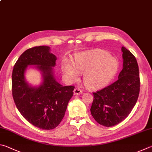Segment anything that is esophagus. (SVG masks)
Listing matches in <instances>:
<instances>
[{"mask_svg": "<svg viewBox=\"0 0 152 152\" xmlns=\"http://www.w3.org/2000/svg\"><path fill=\"white\" fill-rule=\"evenodd\" d=\"M82 93V90L80 89L79 88H76L74 90V95H79Z\"/></svg>", "mask_w": 152, "mask_h": 152, "instance_id": "obj_1", "label": "esophagus"}]
</instances>
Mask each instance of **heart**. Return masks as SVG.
<instances>
[{"instance_id":"heart-1","label":"heart","mask_w":152,"mask_h":152,"mask_svg":"<svg viewBox=\"0 0 152 152\" xmlns=\"http://www.w3.org/2000/svg\"><path fill=\"white\" fill-rule=\"evenodd\" d=\"M118 68L115 58L102 50L84 52L77 54L74 66L64 60L62 70L65 75L76 79L78 74H84V82L90 89H98L107 85L114 78Z\"/></svg>"}]
</instances>
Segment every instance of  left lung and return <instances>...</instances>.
<instances>
[{
    "instance_id": "8db88e82",
    "label": "left lung",
    "mask_w": 152,
    "mask_h": 152,
    "mask_svg": "<svg viewBox=\"0 0 152 152\" xmlns=\"http://www.w3.org/2000/svg\"><path fill=\"white\" fill-rule=\"evenodd\" d=\"M122 51L123 68L118 79L93 92L91 114L96 122L106 127L117 125L128 117L139 96L140 80L136 58L124 46Z\"/></svg>"
}]
</instances>
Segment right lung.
<instances>
[{"instance_id":"add662e5","label":"right lung","mask_w":152,"mask_h":152,"mask_svg":"<svg viewBox=\"0 0 152 152\" xmlns=\"http://www.w3.org/2000/svg\"><path fill=\"white\" fill-rule=\"evenodd\" d=\"M56 60L48 46H35L20 55L12 74V97L18 111L29 123L46 130L61 122L74 94V86H63L54 78L52 67ZM29 65H37L42 71L43 83L39 87H31L24 80V72Z\"/></svg>"}]
</instances>
